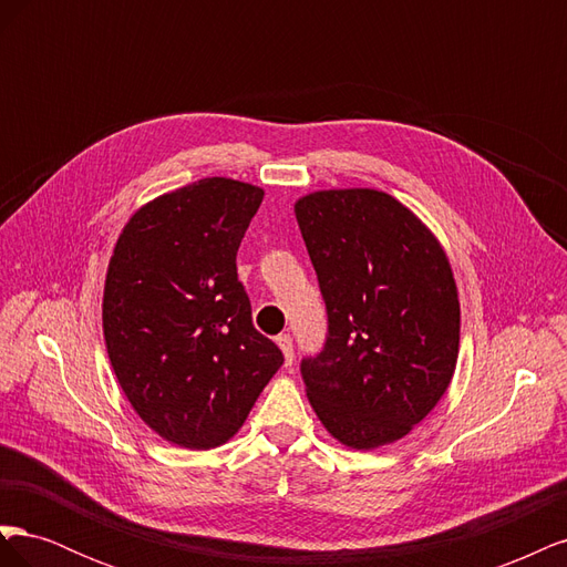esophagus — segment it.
<instances>
[{
  "instance_id": "esophagus-1",
  "label": "esophagus",
  "mask_w": 567,
  "mask_h": 567,
  "mask_svg": "<svg viewBox=\"0 0 567 567\" xmlns=\"http://www.w3.org/2000/svg\"><path fill=\"white\" fill-rule=\"evenodd\" d=\"M277 346L281 348V352H284V359H286V367H290L293 364V340H290V336H279L277 338Z\"/></svg>"
}]
</instances>
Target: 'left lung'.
Segmentation results:
<instances>
[{"label":"left lung","mask_w":567,"mask_h":567,"mask_svg":"<svg viewBox=\"0 0 567 567\" xmlns=\"http://www.w3.org/2000/svg\"><path fill=\"white\" fill-rule=\"evenodd\" d=\"M329 312L321 354L302 362L317 419L350 450L414 431L447 392L461 307L450 257L379 188H321L293 205Z\"/></svg>","instance_id":"1"}]
</instances>
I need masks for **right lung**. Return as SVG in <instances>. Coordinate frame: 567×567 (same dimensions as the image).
Masks as SVG:
<instances>
[{
    "instance_id": "1",
    "label": "right lung",
    "mask_w": 567,
    "mask_h": 567,
    "mask_svg": "<svg viewBox=\"0 0 567 567\" xmlns=\"http://www.w3.org/2000/svg\"><path fill=\"white\" fill-rule=\"evenodd\" d=\"M265 188L205 177L144 203L120 231L104 284V340L140 419L184 450H215L284 364L255 331L236 252Z\"/></svg>"
}]
</instances>
